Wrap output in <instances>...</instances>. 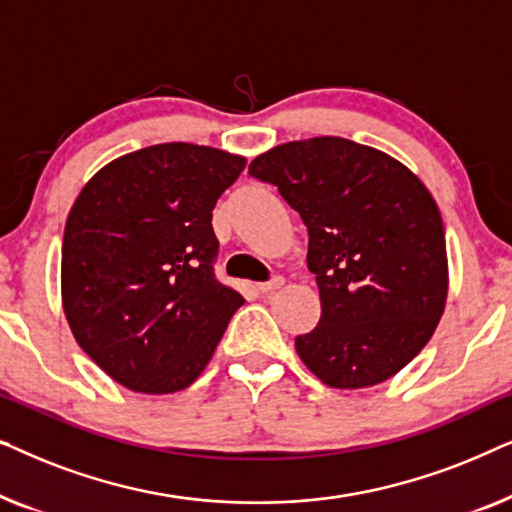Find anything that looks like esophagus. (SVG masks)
Segmentation results:
<instances>
[{"label": "esophagus", "instance_id": "1", "mask_svg": "<svg viewBox=\"0 0 512 512\" xmlns=\"http://www.w3.org/2000/svg\"><path fill=\"white\" fill-rule=\"evenodd\" d=\"M282 284H284V279L275 277V279H270V282H265V284H256V291L258 293H272V291L282 289Z\"/></svg>", "mask_w": 512, "mask_h": 512}]
</instances>
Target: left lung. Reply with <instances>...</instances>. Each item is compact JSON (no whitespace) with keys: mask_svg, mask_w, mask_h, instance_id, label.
I'll use <instances>...</instances> for the list:
<instances>
[{"mask_svg":"<svg viewBox=\"0 0 512 512\" xmlns=\"http://www.w3.org/2000/svg\"><path fill=\"white\" fill-rule=\"evenodd\" d=\"M307 228L321 317L296 352L333 389L389 380L431 340L447 298L436 200L403 163L342 137L289 142L251 160Z\"/></svg>","mask_w":512,"mask_h":512,"instance_id":"1","label":"left lung"}]
</instances>
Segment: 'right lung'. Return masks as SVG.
<instances>
[{"label":"right lung","instance_id":"right-lung-1","mask_svg":"<svg viewBox=\"0 0 512 512\" xmlns=\"http://www.w3.org/2000/svg\"><path fill=\"white\" fill-rule=\"evenodd\" d=\"M247 165L170 142L104 165L62 240V307L76 342L123 387L174 394L198 380L244 298L214 275L212 209Z\"/></svg>","mask_w":512,"mask_h":512}]
</instances>
